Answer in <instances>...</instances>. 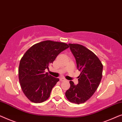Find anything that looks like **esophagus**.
<instances>
[{"mask_svg":"<svg viewBox=\"0 0 122 122\" xmlns=\"http://www.w3.org/2000/svg\"><path fill=\"white\" fill-rule=\"evenodd\" d=\"M60 81H66V79H65L64 78L61 77L60 78Z\"/></svg>","mask_w":122,"mask_h":122,"instance_id":"34e87169","label":"esophagus"}]
</instances>
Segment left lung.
Masks as SVG:
<instances>
[{
	"label": "left lung",
	"instance_id": "1",
	"mask_svg": "<svg viewBox=\"0 0 122 122\" xmlns=\"http://www.w3.org/2000/svg\"><path fill=\"white\" fill-rule=\"evenodd\" d=\"M68 45L81 73L77 85L70 81V87L65 95L70 102L83 103L91 97L99 86L102 77L103 65L98 57L85 46L76 44Z\"/></svg>",
	"mask_w": 122,
	"mask_h": 122
}]
</instances>
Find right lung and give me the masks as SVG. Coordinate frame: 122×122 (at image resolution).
<instances>
[{
	"label": "right lung",
	"instance_id": "1",
	"mask_svg": "<svg viewBox=\"0 0 122 122\" xmlns=\"http://www.w3.org/2000/svg\"><path fill=\"white\" fill-rule=\"evenodd\" d=\"M68 47L64 42L46 40L34 45L23 55L19 67V80L23 93L32 102L42 103L49 98L59 79L45 70Z\"/></svg>",
	"mask_w": 122,
	"mask_h": 122
}]
</instances>
